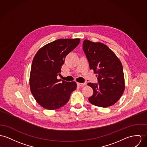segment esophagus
Segmentation results:
<instances>
[{"mask_svg":"<svg viewBox=\"0 0 147 147\" xmlns=\"http://www.w3.org/2000/svg\"><path fill=\"white\" fill-rule=\"evenodd\" d=\"M78 86H79L80 87H83L84 86H85V83H77Z\"/></svg>","mask_w":147,"mask_h":147,"instance_id":"1","label":"esophagus"}]
</instances>
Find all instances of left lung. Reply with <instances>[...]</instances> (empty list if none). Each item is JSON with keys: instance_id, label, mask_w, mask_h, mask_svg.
Wrapping results in <instances>:
<instances>
[{"instance_id": "8db88e82", "label": "left lung", "mask_w": 147, "mask_h": 147, "mask_svg": "<svg viewBox=\"0 0 147 147\" xmlns=\"http://www.w3.org/2000/svg\"><path fill=\"white\" fill-rule=\"evenodd\" d=\"M83 50L90 69L97 74L98 80L97 83L87 84L93 90L89 101L101 107L113 105L124 91V76L121 61L112 50L101 42L84 40Z\"/></svg>"}]
</instances>
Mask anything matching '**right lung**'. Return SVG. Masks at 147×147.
Here are the masks:
<instances>
[{"label":"right lung","instance_id":"1","mask_svg":"<svg viewBox=\"0 0 147 147\" xmlns=\"http://www.w3.org/2000/svg\"><path fill=\"white\" fill-rule=\"evenodd\" d=\"M80 42L79 38L59 39L41 48L34 57L30 77L31 92L36 101L47 110L65 105L76 90L75 82L57 79L65 57Z\"/></svg>","mask_w":147,"mask_h":147}]
</instances>
